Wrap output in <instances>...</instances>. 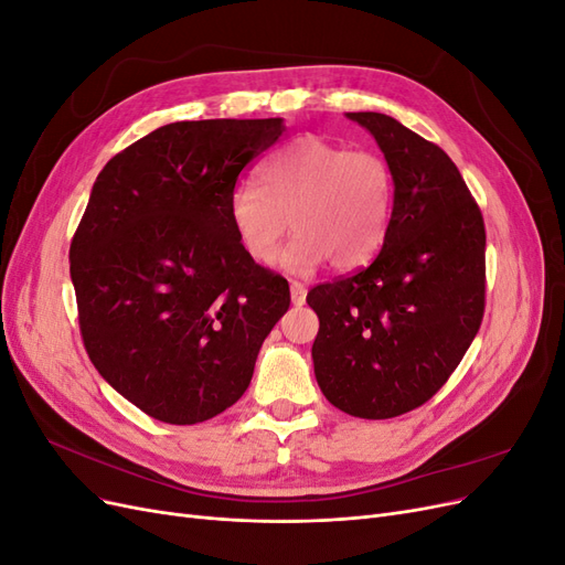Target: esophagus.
Segmentation results:
<instances>
[{
    "label": "esophagus",
    "instance_id": "34e87169",
    "mask_svg": "<svg viewBox=\"0 0 565 565\" xmlns=\"http://www.w3.org/2000/svg\"><path fill=\"white\" fill-rule=\"evenodd\" d=\"M289 292H292V303L301 306L306 301V287L299 280H289Z\"/></svg>",
    "mask_w": 565,
    "mask_h": 565
}]
</instances>
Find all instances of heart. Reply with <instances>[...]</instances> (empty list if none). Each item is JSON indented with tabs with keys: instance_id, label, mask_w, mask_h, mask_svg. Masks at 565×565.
<instances>
[{
	"instance_id": "heart-1",
	"label": "heart",
	"mask_w": 565,
	"mask_h": 565,
	"mask_svg": "<svg viewBox=\"0 0 565 565\" xmlns=\"http://www.w3.org/2000/svg\"><path fill=\"white\" fill-rule=\"evenodd\" d=\"M391 202V169L380 156L306 134L273 152L259 169V183L235 185L228 218L256 264L276 262L292 224L297 237L282 254L289 270H313L324 259L351 270L377 254Z\"/></svg>"
}]
</instances>
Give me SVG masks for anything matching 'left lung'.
<instances>
[{
	"mask_svg": "<svg viewBox=\"0 0 565 565\" xmlns=\"http://www.w3.org/2000/svg\"><path fill=\"white\" fill-rule=\"evenodd\" d=\"M393 177L382 252L316 285L313 367L334 407L361 419L409 413L450 380L486 311V224L448 152L382 113H349Z\"/></svg>",
	"mask_w": 565,
	"mask_h": 565,
	"instance_id": "1",
	"label": "left lung"
}]
</instances>
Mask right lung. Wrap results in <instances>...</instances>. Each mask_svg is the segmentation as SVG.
<instances>
[{"label":"right lung","mask_w":565,"mask_h":565,"mask_svg":"<svg viewBox=\"0 0 565 565\" xmlns=\"http://www.w3.org/2000/svg\"><path fill=\"white\" fill-rule=\"evenodd\" d=\"M280 117L150 131L100 169L71 243L84 349L152 419L198 424L247 391L289 285L237 243L228 202Z\"/></svg>","instance_id":"1"}]
</instances>
